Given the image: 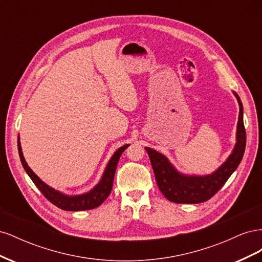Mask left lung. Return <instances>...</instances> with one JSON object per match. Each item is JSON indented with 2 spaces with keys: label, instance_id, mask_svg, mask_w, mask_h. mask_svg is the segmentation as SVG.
<instances>
[{
  "label": "left lung",
  "instance_id": "left-lung-1",
  "mask_svg": "<svg viewBox=\"0 0 262 262\" xmlns=\"http://www.w3.org/2000/svg\"><path fill=\"white\" fill-rule=\"evenodd\" d=\"M235 96L239 104L237 143L233 153L221 167L209 176H184L179 173L167 158L155 149L145 147L154 170L156 184L161 192L170 202L201 203L208 201L224 186L235 169L238 167L245 153L246 130L243 118V104L238 95Z\"/></svg>",
  "mask_w": 262,
  "mask_h": 262
}]
</instances>
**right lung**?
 Segmentation results:
<instances>
[{
    "mask_svg": "<svg viewBox=\"0 0 262 262\" xmlns=\"http://www.w3.org/2000/svg\"><path fill=\"white\" fill-rule=\"evenodd\" d=\"M17 146H18V153H19L23 167L25 168L28 176L30 177L31 180H33L36 187L40 190V192L45 195V198H47V199H48L52 204H54L55 207H58L62 210L83 211V210H92V209L97 208L107 199L110 192H112L113 185H114V177H115V172H116L119 158H120L122 152L129 146V144L121 146L114 154L112 160L109 161L107 165L104 176H102L100 182L92 190V191H90L89 193L76 195V196H68V195L62 194L59 191H57V190L50 188L48 185H46L43 181L39 179V177L36 175V173L29 168L25 158L23 156L19 138L17 141Z\"/></svg>",
    "mask_w": 262,
    "mask_h": 262,
    "instance_id": "1",
    "label": "right lung"
}]
</instances>
